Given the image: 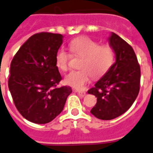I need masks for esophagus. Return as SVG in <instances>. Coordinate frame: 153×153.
<instances>
[{"instance_id": "1", "label": "esophagus", "mask_w": 153, "mask_h": 153, "mask_svg": "<svg viewBox=\"0 0 153 153\" xmlns=\"http://www.w3.org/2000/svg\"><path fill=\"white\" fill-rule=\"evenodd\" d=\"M78 95H79L80 97H82V98H83V97H85L86 95V92H85V91H78Z\"/></svg>"}]
</instances>
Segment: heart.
Instances as JSON below:
<instances>
[{"mask_svg": "<svg viewBox=\"0 0 153 153\" xmlns=\"http://www.w3.org/2000/svg\"><path fill=\"white\" fill-rule=\"evenodd\" d=\"M73 54L82 57L78 71H71L65 77L68 85L76 89H83L91 80L102 78L109 70L114 62V51L108 45H99L88 37H81L72 40L69 44ZM70 55L64 49H58L55 54V64L58 68L66 71Z\"/></svg>", "mask_w": 153, "mask_h": 153, "instance_id": "1", "label": "heart"}]
</instances>
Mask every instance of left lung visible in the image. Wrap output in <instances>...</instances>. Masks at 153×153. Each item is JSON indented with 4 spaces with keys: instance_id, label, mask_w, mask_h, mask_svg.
Instances as JSON below:
<instances>
[{
    "instance_id": "1",
    "label": "left lung",
    "mask_w": 153,
    "mask_h": 153,
    "mask_svg": "<svg viewBox=\"0 0 153 153\" xmlns=\"http://www.w3.org/2000/svg\"><path fill=\"white\" fill-rule=\"evenodd\" d=\"M108 40L115 62L88 91L97 97L91 113L102 120H111L125 113L137 98L140 85V66L133 48L113 32Z\"/></svg>"
}]
</instances>
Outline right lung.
<instances>
[{
  "label": "right lung",
  "instance_id": "obj_1",
  "mask_svg": "<svg viewBox=\"0 0 153 153\" xmlns=\"http://www.w3.org/2000/svg\"><path fill=\"white\" fill-rule=\"evenodd\" d=\"M60 34H35L23 44L10 63L8 87L21 115L36 124L48 123L62 111L71 92L56 87L62 76L55 54L63 42Z\"/></svg>",
  "mask_w": 153,
  "mask_h": 153
}]
</instances>
